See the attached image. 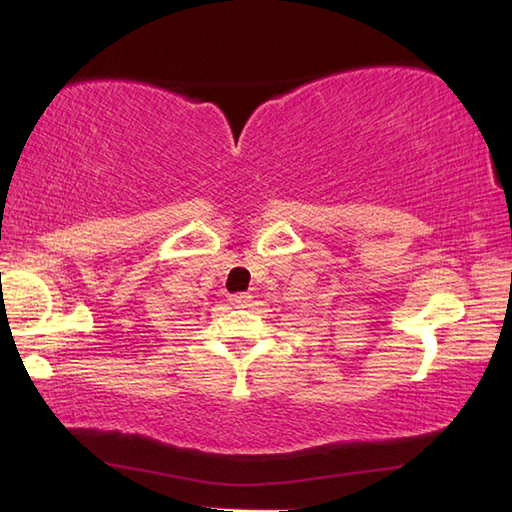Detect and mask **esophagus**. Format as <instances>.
Masks as SVG:
<instances>
[{"label": "esophagus", "mask_w": 512, "mask_h": 512, "mask_svg": "<svg viewBox=\"0 0 512 512\" xmlns=\"http://www.w3.org/2000/svg\"><path fill=\"white\" fill-rule=\"evenodd\" d=\"M231 306H235V308H246L248 303H250V295H246V292H239V295H231Z\"/></svg>", "instance_id": "34e87169"}]
</instances>
